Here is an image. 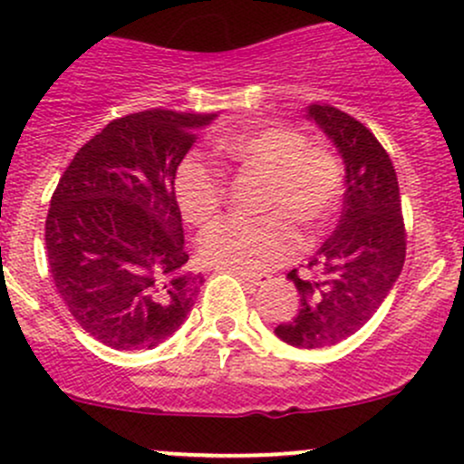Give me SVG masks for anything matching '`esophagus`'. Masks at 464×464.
<instances>
[{
	"instance_id": "1",
	"label": "esophagus",
	"mask_w": 464,
	"mask_h": 464,
	"mask_svg": "<svg viewBox=\"0 0 464 464\" xmlns=\"http://www.w3.org/2000/svg\"><path fill=\"white\" fill-rule=\"evenodd\" d=\"M238 278H241V281L250 287L266 285V283L270 281V276H267V274H256V276H250V274H238Z\"/></svg>"
}]
</instances>
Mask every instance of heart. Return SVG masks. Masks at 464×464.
<instances>
[{"label": "heart", "mask_w": 464, "mask_h": 464, "mask_svg": "<svg viewBox=\"0 0 464 464\" xmlns=\"http://www.w3.org/2000/svg\"><path fill=\"white\" fill-rule=\"evenodd\" d=\"M217 157L237 177H261L258 221H226L203 234L198 254L208 266L237 274H261L290 261L299 232L307 238L330 227L343 201L345 172L338 154L283 123L234 132L217 143ZM174 194L192 226H210L227 201L218 172L197 159L177 168Z\"/></svg>", "instance_id": "b5f03b06"}]
</instances>
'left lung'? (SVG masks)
Masks as SVG:
<instances>
[{
    "label": "left lung",
    "instance_id": "1",
    "mask_svg": "<svg viewBox=\"0 0 464 464\" xmlns=\"http://www.w3.org/2000/svg\"><path fill=\"white\" fill-rule=\"evenodd\" d=\"M307 117L341 152L347 190L341 221L305 274H287L301 307L274 332L287 345L321 350L356 334L382 305L401 276L407 232L396 170L370 128L327 103H312Z\"/></svg>",
    "mask_w": 464,
    "mask_h": 464
}]
</instances>
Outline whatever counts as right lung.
<instances>
[{
	"instance_id": "1",
	"label": "right lung",
	"mask_w": 464,
	"mask_h": 464,
	"mask_svg": "<svg viewBox=\"0 0 464 464\" xmlns=\"http://www.w3.org/2000/svg\"><path fill=\"white\" fill-rule=\"evenodd\" d=\"M217 114H126L79 148L46 217L48 266L74 321L112 350H152L203 285L186 270L174 177Z\"/></svg>"
}]
</instances>
